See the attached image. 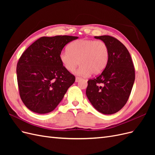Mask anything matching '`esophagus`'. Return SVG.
<instances>
[{"instance_id":"1","label":"esophagus","mask_w":155,"mask_h":155,"mask_svg":"<svg viewBox=\"0 0 155 155\" xmlns=\"http://www.w3.org/2000/svg\"><path fill=\"white\" fill-rule=\"evenodd\" d=\"M81 79V78H79V77H76V83H78V82H79V81H80Z\"/></svg>"}]
</instances>
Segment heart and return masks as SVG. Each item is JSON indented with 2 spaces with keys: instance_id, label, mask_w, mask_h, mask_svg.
Masks as SVG:
<instances>
[{
  "instance_id": "1",
  "label": "heart",
  "mask_w": 155,
  "mask_h": 155,
  "mask_svg": "<svg viewBox=\"0 0 155 155\" xmlns=\"http://www.w3.org/2000/svg\"><path fill=\"white\" fill-rule=\"evenodd\" d=\"M109 58V48L105 42L92 39H79L70 44L68 50L61 51L59 59L64 68L70 72L79 63L77 74L87 76L101 74L105 68Z\"/></svg>"
}]
</instances>
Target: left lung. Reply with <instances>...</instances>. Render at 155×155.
Returning <instances> with one entry per match:
<instances>
[{
	"mask_svg": "<svg viewBox=\"0 0 155 155\" xmlns=\"http://www.w3.org/2000/svg\"><path fill=\"white\" fill-rule=\"evenodd\" d=\"M107 44L108 63L95 79L88 81L86 95L92 106L104 114L118 112L127 101L135 79L134 64L125 46L113 37L95 36Z\"/></svg>",
	"mask_w": 155,
	"mask_h": 155,
	"instance_id": "left-lung-1",
	"label": "left lung"
}]
</instances>
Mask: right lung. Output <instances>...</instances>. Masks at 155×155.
<instances>
[{"mask_svg":"<svg viewBox=\"0 0 155 155\" xmlns=\"http://www.w3.org/2000/svg\"><path fill=\"white\" fill-rule=\"evenodd\" d=\"M78 37H43L31 45L17 65L20 96L25 106L37 114L54 110L75 82L63 67L59 54L64 46Z\"/></svg>","mask_w":155,"mask_h":155,"instance_id":"right-lung-1","label":"right lung"}]
</instances>
